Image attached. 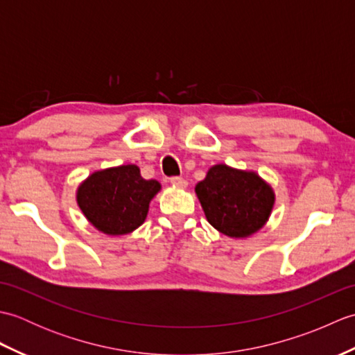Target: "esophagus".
<instances>
[{
	"instance_id": "34e87169",
	"label": "esophagus",
	"mask_w": 355,
	"mask_h": 355,
	"mask_svg": "<svg viewBox=\"0 0 355 355\" xmlns=\"http://www.w3.org/2000/svg\"><path fill=\"white\" fill-rule=\"evenodd\" d=\"M171 183L173 187H177V189H186L187 187V182L182 177H172Z\"/></svg>"
}]
</instances>
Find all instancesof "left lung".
Listing matches in <instances>:
<instances>
[{"label":"left lung","mask_w":355,"mask_h":355,"mask_svg":"<svg viewBox=\"0 0 355 355\" xmlns=\"http://www.w3.org/2000/svg\"><path fill=\"white\" fill-rule=\"evenodd\" d=\"M206 220L223 235L250 238L267 224L276 193L254 171L218 163L195 186Z\"/></svg>","instance_id":"8db88e82"}]
</instances>
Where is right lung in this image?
I'll return each instance as SVG.
<instances>
[{"mask_svg":"<svg viewBox=\"0 0 355 355\" xmlns=\"http://www.w3.org/2000/svg\"><path fill=\"white\" fill-rule=\"evenodd\" d=\"M162 191L157 180H145L137 164L94 171L76 189V202L87 221L108 236H122L145 223L149 205Z\"/></svg>","mask_w":355,"mask_h":355,"instance_id":"add662e5","label":"right lung"}]
</instances>
